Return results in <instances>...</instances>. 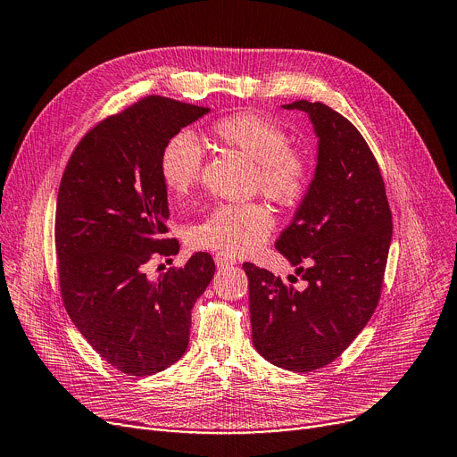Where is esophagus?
I'll list each match as a JSON object with an SVG mask.
<instances>
[{
	"instance_id": "34e87169",
	"label": "esophagus",
	"mask_w": 457,
	"mask_h": 457,
	"mask_svg": "<svg viewBox=\"0 0 457 457\" xmlns=\"http://www.w3.org/2000/svg\"><path fill=\"white\" fill-rule=\"evenodd\" d=\"M215 264L217 268H230L236 264V258L228 256V254H223V253H217L215 254Z\"/></svg>"
}]
</instances>
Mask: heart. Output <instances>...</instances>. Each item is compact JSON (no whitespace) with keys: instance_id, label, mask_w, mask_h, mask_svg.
<instances>
[{"instance_id":"1","label":"heart","mask_w":457,"mask_h":457,"mask_svg":"<svg viewBox=\"0 0 457 457\" xmlns=\"http://www.w3.org/2000/svg\"><path fill=\"white\" fill-rule=\"evenodd\" d=\"M208 136L217 145L240 152L254 163V184L278 204H294L309 184L305 156L290 148L285 129L254 112H237L210 124ZM203 152L187 132L172 136L162 148L160 170L167 189L186 197L201 179ZM273 230L271 212L258 203L220 204L191 230V242L228 256L247 254Z\"/></svg>"}]
</instances>
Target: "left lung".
<instances>
[{"instance_id":"1","label":"left lung","mask_w":457,"mask_h":457,"mask_svg":"<svg viewBox=\"0 0 457 457\" xmlns=\"http://www.w3.org/2000/svg\"><path fill=\"white\" fill-rule=\"evenodd\" d=\"M282 107L307 113L318 137L314 179L275 244L305 288L251 262L244 270L254 350L285 370L312 372L340 357L372 318L393 213L379 165L350 120L321 102Z\"/></svg>"}]
</instances>
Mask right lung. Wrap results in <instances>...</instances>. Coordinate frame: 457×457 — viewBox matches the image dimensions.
I'll use <instances>...</instances> for the list:
<instances>
[{
    "mask_svg": "<svg viewBox=\"0 0 457 457\" xmlns=\"http://www.w3.org/2000/svg\"><path fill=\"white\" fill-rule=\"evenodd\" d=\"M208 107L146 96L107 117L79 141L62 172L55 251L64 309L93 350L128 376H152L187 350L191 309L215 273L208 253L156 280L154 256L169 240L163 145Z\"/></svg>",
    "mask_w": 457,
    "mask_h": 457,
    "instance_id": "right-lung-1",
    "label": "right lung"
}]
</instances>
